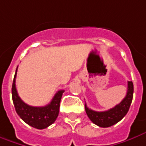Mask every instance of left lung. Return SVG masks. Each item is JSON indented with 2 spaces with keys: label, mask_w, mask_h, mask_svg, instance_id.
Listing matches in <instances>:
<instances>
[{
  "label": "left lung",
  "mask_w": 146,
  "mask_h": 146,
  "mask_svg": "<svg viewBox=\"0 0 146 146\" xmlns=\"http://www.w3.org/2000/svg\"><path fill=\"white\" fill-rule=\"evenodd\" d=\"M133 94V84L132 81H128L126 96L118 105H117L115 107L107 111L97 112V111L92 110L91 109H89L86 104L85 107H86L87 116L92 121V122L100 127L107 128L112 126L116 123L120 121L126 115L131 105Z\"/></svg>",
  "instance_id": "left-lung-1"
}]
</instances>
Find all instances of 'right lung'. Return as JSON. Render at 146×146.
<instances>
[{
  "mask_svg": "<svg viewBox=\"0 0 146 146\" xmlns=\"http://www.w3.org/2000/svg\"><path fill=\"white\" fill-rule=\"evenodd\" d=\"M18 67V66H17ZM17 68L16 69L13 86L12 97L15 110L19 117L25 122L32 127L43 129H45L56 121L59 113L60 102L64 90H59L53 97L51 102L47 106L42 107H35L29 106L21 99L16 89V77Z\"/></svg>",
  "mask_w": 146,
  "mask_h": 146,
  "instance_id": "obj_1",
  "label": "right lung"
}]
</instances>
